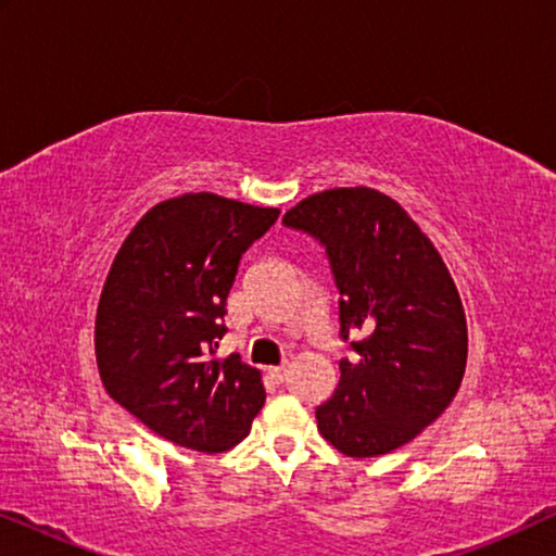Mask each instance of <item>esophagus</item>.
Here are the masks:
<instances>
[{"label":"esophagus","instance_id":"34e87169","mask_svg":"<svg viewBox=\"0 0 556 556\" xmlns=\"http://www.w3.org/2000/svg\"><path fill=\"white\" fill-rule=\"evenodd\" d=\"M286 371H288L286 364H280V367H270V369H268V377H270V379H276V382H283V379H286Z\"/></svg>","mask_w":556,"mask_h":556}]
</instances>
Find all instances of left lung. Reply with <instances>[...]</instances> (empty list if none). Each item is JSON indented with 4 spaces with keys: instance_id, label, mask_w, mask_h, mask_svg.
<instances>
[{
    "instance_id": "left-lung-1",
    "label": "left lung",
    "mask_w": 556,
    "mask_h": 556,
    "mask_svg": "<svg viewBox=\"0 0 556 556\" xmlns=\"http://www.w3.org/2000/svg\"><path fill=\"white\" fill-rule=\"evenodd\" d=\"M318 238L339 288V387L318 432L349 458L407 445L451 405L466 375L468 326L451 270L400 202L371 187L324 189L283 215Z\"/></svg>"
}]
</instances>
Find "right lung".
<instances>
[{
    "label": "right lung",
    "mask_w": 556,
    "mask_h": 556,
    "mask_svg": "<svg viewBox=\"0 0 556 556\" xmlns=\"http://www.w3.org/2000/svg\"><path fill=\"white\" fill-rule=\"evenodd\" d=\"M278 207L187 192L151 207L113 257L96 314L105 392L181 447L225 453L265 402L263 375L217 356L240 255Z\"/></svg>",
    "instance_id": "1"
}]
</instances>
